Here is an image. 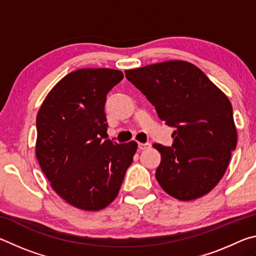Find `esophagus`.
Listing matches in <instances>:
<instances>
[{"label":"esophagus","instance_id":"obj_1","mask_svg":"<svg viewBox=\"0 0 256 256\" xmlns=\"http://www.w3.org/2000/svg\"><path fill=\"white\" fill-rule=\"evenodd\" d=\"M151 146V144L149 142H146V144H138V149L140 150H146V149H149Z\"/></svg>","mask_w":256,"mask_h":256}]
</instances>
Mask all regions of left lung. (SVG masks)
<instances>
[{
	"label": "left lung",
	"instance_id": "1",
	"mask_svg": "<svg viewBox=\"0 0 256 256\" xmlns=\"http://www.w3.org/2000/svg\"><path fill=\"white\" fill-rule=\"evenodd\" d=\"M125 76L175 128L172 146L154 144L162 154L156 178L180 201L209 193L219 183L236 149L237 131L228 97L194 64L167 60L125 71Z\"/></svg>",
	"mask_w": 256,
	"mask_h": 256
}]
</instances>
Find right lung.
I'll return each mask as SVG.
<instances>
[{
  "instance_id": "right-lung-1",
  "label": "right lung",
  "mask_w": 256,
  "mask_h": 256,
  "mask_svg": "<svg viewBox=\"0 0 256 256\" xmlns=\"http://www.w3.org/2000/svg\"><path fill=\"white\" fill-rule=\"evenodd\" d=\"M124 78L112 68H80L60 80L36 118V157L50 186L71 206L98 211L118 196L138 144L107 136V94Z\"/></svg>"
}]
</instances>
